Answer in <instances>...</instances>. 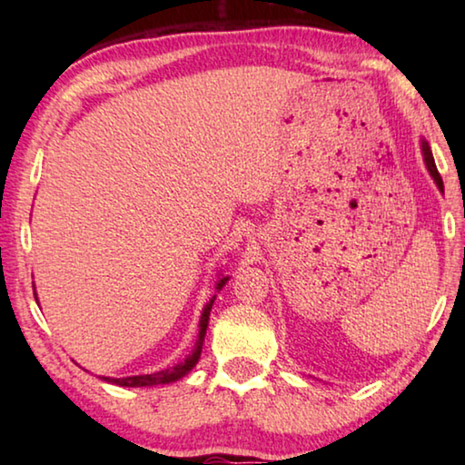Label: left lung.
<instances>
[{"mask_svg": "<svg viewBox=\"0 0 465 465\" xmlns=\"http://www.w3.org/2000/svg\"><path fill=\"white\" fill-rule=\"evenodd\" d=\"M420 149H422V160H424V166H427L430 178L435 180V184L440 193H443V180H440L439 172H437V166H435V157H432V152L430 147L427 143V139H420Z\"/></svg>", "mask_w": 465, "mask_h": 465, "instance_id": "left-lung-1", "label": "left lung"}]
</instances>
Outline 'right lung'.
<instances>
[{
    "label": "right lung",
    "mask_w": 465,
    "mask_h": 465,
    "mask_svg": "<svg viewBox=\"0 0 465 465\" xmlns=\"http://www.w3.org/2000/svg\"><path fill=\"white\" fill-rule=\"evenodd\" d=\"M230 281V277H225L222 274L215 285V293H219L225 287V282ZM36 297V295H35ZM215 297L213 295L207 302V305L203 308L201 313V320H199V336H196V342H194V349L191 355H188L183 363H178L174 367H168V369H162V371H155V373H147V375H131V377H102V380L108 381V383H114V385H121V388H152V385H163V383H172V381H178L183 380L184 375L191 373V369L199 363L201 359V351H203V342H204V334H207V326H209V316H211V308H213L215 303Z\"/></svg>",
    "instance_id": "add662e5"
}]
</instances>
